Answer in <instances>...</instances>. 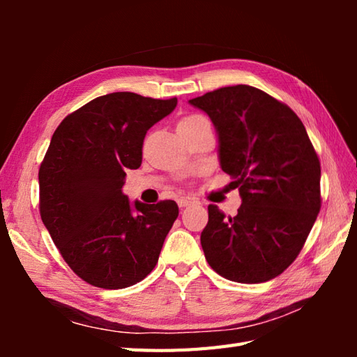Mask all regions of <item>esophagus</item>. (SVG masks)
<instances>
[{
  "instance_id": "obj_1",
  "label": "esophagus",
  "mask_w": 357,
  "mask_h": 357,
  "mask_svg": "<svg viewBox=\"0 0 357 357\" xmlns=\"http://www.w3.org/2000/svg\"><path fill=\"white\" fill-rule=\"evenodd\" d=\"M193 204H196L193 199H190V198H181V199H178V206L181 207V208H184V207H190V206H193Z\"/></svg>"
}]
</instances>
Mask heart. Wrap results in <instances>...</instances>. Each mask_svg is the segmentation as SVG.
Wrapping results in <instances>:
<instances>
[{
    "label": "heart",
    "mask_w": 357,
    "mask_h": 357,
    "mask_svg": "<svg viewBox=\"0 0 357 357\" xmlns=\"http://www.w3.org/2000/svg\"><path fill=\"white\" fill-rule=\"evenodd\" d=\"M204 121H207V119L204 118V116H201V115H187V116L179 119L178 130H185V128H190V127H193L196 124L204 123Z\"/></svg>",
    "instance_id": "heart-1"
}]
</instances>
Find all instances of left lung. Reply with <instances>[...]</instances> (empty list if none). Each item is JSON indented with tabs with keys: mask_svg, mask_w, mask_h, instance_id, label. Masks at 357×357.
<instances>
[{
	"mask_svg": "<svg viewBox=\"0 0 357 357\" xmlns=\"http://www.w3.org/2000/svg\"><path fill=\"white\" fill-rule=\"evenodd\" d=\"M215 124L219 161L242 204H213L201 233L208 265L241 284L279 276L301 253L321 210V162L298 115L262 90L239 84L188 101Z\"/></svg>",
	"mask_w": 357,
	"mask_h": 357,
	"instance_id": "left-lung-1",
	"label": "left lung"
}]
</instances>
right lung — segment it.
Listing matches in <instances>:
<instances>
[{"label": "right lung", "mask_w": 357, "mask_h": 357, "mask_svg": "<svg viewBox=\"0 0 357 357\" xmlns=\"http://www.w3.org/2000/svg\"><path fill=\"white\" fill-rule=\"evenodd\" d=\"M176 104L132 92L98 96L52 136L38 173L40 215L63 259L90 285L132 287L155 268L178 204L130 206L123 185L142 162L147 130Z\"/></svg>", "instance_id": "add662e5"}]
</instances>
